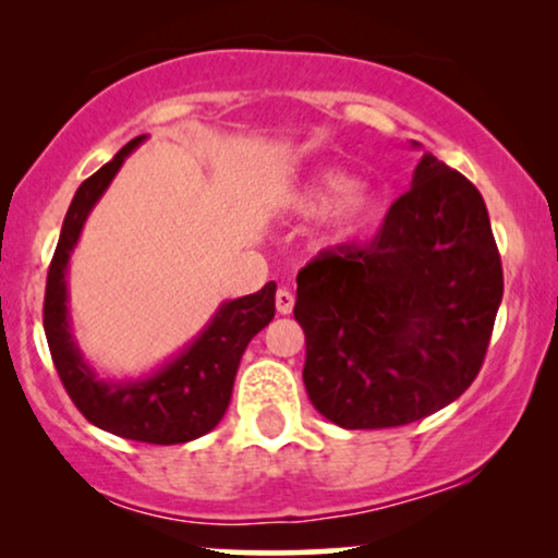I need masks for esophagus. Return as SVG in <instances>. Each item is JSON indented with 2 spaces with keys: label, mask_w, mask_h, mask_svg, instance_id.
<instances>
[{
  "label": "esophagus",
  "mask_w": 558,
  "mask_h": 558,
  "mask_svg": "<svg viewBox=\"0 0 558 558\" xmlns=\"http://www.w3.org/2000/svg\"><path fill=\"white\" fill-rule=\"evenodd\" d=\"M275 306H278L280 315H291V312H293V293L288 291V288H278V293H275Z\"/></svg>",
  "instance_id": "obj_1"
}]
</instances>
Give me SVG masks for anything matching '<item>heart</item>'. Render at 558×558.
I'll use <instances>...</instances> for the list:
<instances>
[{
    "instance_id": "1",
    "label": "heart",
    "mask_w": 558,
    "mask_h": 558,
    "mask_svg": "<svg viewBox=\"0 0 558 558\" xmlns=\"http://www.w3.org/2000/svg\"><path fill=\"white\" fill-rule=\"evenodd\" d=\"M288 207L304 217L328 213L330 233L343 239L373 217L377 196L369 185L351 183L343 172L319 170L310 181L291 191Z\"/></svg>"
}]
</instances>
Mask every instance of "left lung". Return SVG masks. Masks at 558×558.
I'll return each mask as SVG.
<instances>
[{
    "mask_svg": "<svg viewBox=\"0 0 558 558\" xmlns=\"http://www.w3.org/2000/svg\"><path fill=\"white\" fill-rule=\"evenodd\" d=\"M296 283L306 393L345 430L409 425L457 401L504 296L483 196L430 151L375 239L317 254Z\"/></svg>",
    "mask_w": 558,
    "mask_h": 558,
    "instance_id": "left-lung-1",
    "label": "left lung"
}]
</instances>
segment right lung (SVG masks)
I'll return each instance as SVG.
<instances>
[{
	"label": "right lung",
	"instance_id": "right-lung-1",
	"mask_svg": "<svg viewBox=\"0 0 558 558\" xmlns=\"http://www.w3.org/2000/svg\"><path fill=\"white\" fill-rule=\"evenodd\" d=\"M128 141L105 168L81 183L62 222L44 293V332L62 386L78 412L101 430L141 444H189L217 427L226 414L233 380L248 341L275 317V283L226 301L189 349L141 380L110 383L96 377L70 332L68 259L94 204L118 175L125 157L144 141Z\"/></svg>",
	"mask_w": 558,
	"mask_h": 558
}]
</instances>
